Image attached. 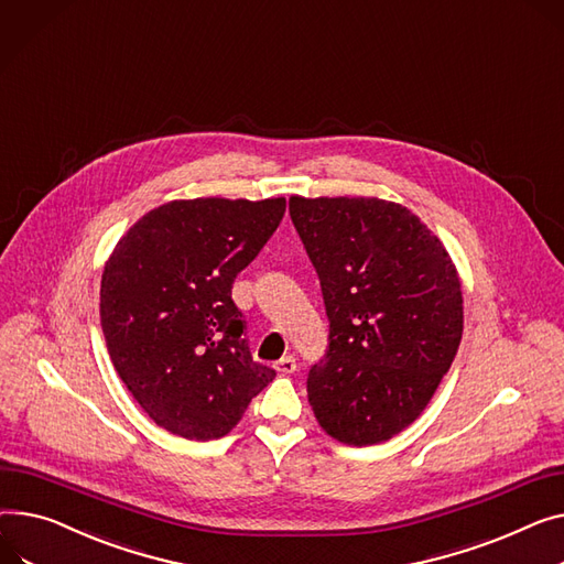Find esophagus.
<instances>
[{"label": "esophagus", "instance_id": "1", "mask_svg": "<svg viewBox=\"0 0 564 564\" xmlns=\"http://www.w3.org/2000/svg\"><path fill=\"white\" fill-rule=\"evenodd\" d=\"M274 369H276L279 373H292V371L296 369V360H294L292 356H285V358H281V360L274 362Z\"/></svg>", "mask_w": 564, "mask_h": 564}]
</instances>
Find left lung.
I'll return each mask as SVG.
<instances>
[{
  "label": "left lung",
  "instance_id": "left-lung-1",
  "mask_svg": "<svg viewBox=\"0 0 564 564\" xmlns=\"http://www.w3.org/2000/svg\"><path fill=\"white\" fill-rule=\"evenodd\" d=\"M319 276L328 351L308 373L319 426L343 444L390 440L415 422L463 337V290L426 224L379 197H290Z\"/></svg>",
  "mask_w": 564,
  "mask_h": 564
}]
</instances>
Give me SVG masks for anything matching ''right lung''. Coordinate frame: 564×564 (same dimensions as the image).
<instances>
[{"label": "right lung", "instance_id": "right-lung-1", "mask_svg": "<svg viewBox=\"0 0 564 564\" xmlns=\"http://www.w3.org/2000/svg\"><path fill=\"white\" fill-rule=\"evenodd\" d=\"M285 197L174 199L144 213L108 256L99 290L106 347L161 429L217 440L276 371L251 358L236 276L276 231Z\"/></svg>", "mask_w": 564, "mask_h": 564}]
</instances>
